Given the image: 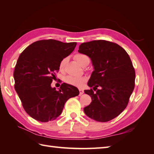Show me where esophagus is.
Segmentation results:
<instances>
[{
    "instance_id": "obj_1",
    "label": "esophagus",
    "mask_w": 154,
    "mask_h": 154,
    "mask_svg": "<svg viewBox=\"0 0 154 154\" xmlns=\"http://www.w3.org/2000/svg\"><path fill=\"white\" fill-rule=\"evenodd\" d=\"M83 93H84V91H83V89H79V95H80V96L82 95V94H83Z\"/></svg>"
}]
</instances>
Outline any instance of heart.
I'll return each instance as SVG.
<instances>
[{
    "instance_id": "b5f03b06",
    "label": "heart",
    "mask_w": 154,
    "mask_h": 154,
    "mask_svg": "<svg viewBox=\"0 0 154 154\" xmlns=\"http://www.w3.org/2000/svg\"><path fill=\"white\" fill-rule=\"evenodd\" d=\"M87 55H84V54H77L75 55V59L76 60L78 61L80 65H82L83 63H84V61H85V60L88 59ZM67 58H64L62 60L60 63V69L61 70H63V68L65 67V64L67 63ZM86 81V78L85 77H74V76H67L65 77V81L66 82L67 84H69L71 85L75 86V87H81L83 85V84Z\"/></svg>"
}]
</instances>
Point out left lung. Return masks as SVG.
<instances>
[{
    "mask_svg": "<svg viewBox=\"0 0 154 154\" xmlns=\"http://www.w3.org/2000/svg\"><path fill=\"white\" fill-rule=\"evenodd\" d=\"M78 51L91 58L94 71L88 86L97 90H85L92 99L84 108L85 113L98 122L112 120L126 109L134 89L135 71L128 54L119 45L106 40L85 42Z\"/></svg>",
    "mask_w": 154,
    "mask_h": 154,
    "instance_id": "left-lung-1",
    "label": "left lung"
}]
</instances>
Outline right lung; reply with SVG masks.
Returning <instances> with one entry per match:
<instances>
[{
  "label": "right lung",
  "instance_id": "1",
  "mask_svg": "<svg viewBox=\"0 0 154 154\" xmlns=\"http://www.w3.org/2000/svg\"><path fill=\"white\" fill-rule=\"evenodd\" d=\"M76 42L44 40L30 44L20 55L14 71V88L26 112L42 122L60 115L66 101L79 95L77 87L63 83L51 87L60 63L70 55Z\"/></svg>",
  "mask_w": 154,
  "mask_h": 154
}]
</instances>
